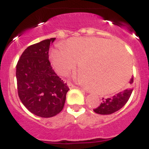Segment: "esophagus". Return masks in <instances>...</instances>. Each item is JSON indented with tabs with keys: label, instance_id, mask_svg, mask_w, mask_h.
Segmentation results:
<instances>
[{
	"label": "esophagus",
	"instance_id": "esophagus-1",
	"mask_svg": "<svg viewBox=\"0 0 149 149\" xmlns=\"http://www.w3.org/2000/svg\"><path fill=\"white\" fill-rule=\"evenodd\" d=\"M67 86H69V88L70 89H76V88H78L77 86H74V85H72V84H70V83H69V84H67Z\"/></svg>",
	"mask_w": 149,
	"mask_h": 149
}]
</instances>
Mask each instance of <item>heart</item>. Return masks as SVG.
I'll list each match as a JSON object with an SVG mask.
<instances>
[{
    "instance_id": "b5f03b06",
    "label": "heart",
    "mask_w": 149,
    "mask_h": 149,
    "mask_svg": "<svg viewBox=\"0 0 149 149\" xmlns=\"http://www.w3.org/2000/svg\"><path fill=\"white\" fill-rule=\"evenodd\" d=\"M49 57L52 67L60 75L70 73L80 62L77 80L101 95L120 90L131 76L132 63L127 52L105 38H70L65 46L52 49Z\"/></svg>"
}]
</instances>
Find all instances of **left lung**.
<instances>
[{
  "label": "left lung",
  "instance_id": "1",
  "mask_svg": "<svg viewBox=\"0 0 149 149\" xmlns=\"http://www.w3.org/2000/svg\"><path fill=\"white\" fill-rule=\"evenodd\" d=\"M134 82V79L132 77L130 79L129 84L132 85ZM132 90L131 87L126 89L122 92L118 93L117 95L113 96L111 98L104 100L100 105L97 108L93 110V111L99 114H111L116 111H119L120 108H122L129 100L130 97L132 95Z\"/></svg>",
  "mask_w": 149,
  "mask_h": 149
}]
</instances>
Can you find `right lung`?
<instances>
[{
  "label": "right lung",
  "instance_id": "obj_1",
  "mask_svg": "<svg viewBox=\"0 0 149 149\" xmlns=\"http://www.w3.org/2000/svg\"><path fill=\"white\" fill-rule=\"evenodd\" d=\"M55 39L29 46L16 65L20 100L31 113L41 118H51L61 112L70 90L54 72L49 60L50 44Z\"/></svg>",
  "mask_w": 149,
  "mask_h": 149
}]
</instances>
